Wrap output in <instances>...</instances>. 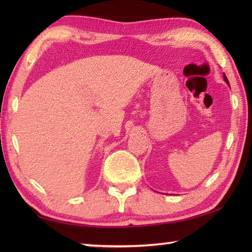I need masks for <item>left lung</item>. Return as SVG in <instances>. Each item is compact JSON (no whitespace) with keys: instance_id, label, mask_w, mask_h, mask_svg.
<instances>
[{"instance_id":"8db88e82","label":"left lung","mask_w":252,"mask_h":252,"mask_svg":"<svg viewBox=\"0 0 252 252\" xmlns=\"http://www.w3.org/2000/svg\"><path fill=\"white\" fill-rule=\"evenodd\" d=\"M224 80H225V82L229 85V82H228V80H227V78H226V76H225V74H224Z\"/></svg>"}]
</instances>
